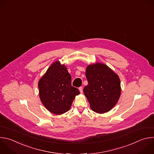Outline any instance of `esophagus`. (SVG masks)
Listing matches in <instances>:
<instances>
[{
	"label": "esophagus",
	"mask_w": 154,
	"mask_h": 154,
	"mask_svg": "<svg viewBox=\"0 0 154 154\" xmlns=\"http://www.w3.org/2000/svg\"><path fill=\"white\" fill-rule=\"evenodd\" d=\"M79 90L80 93H83V88L82 87H80L79 88Z\"/></svg>",
	"instance_id": "1"
}]
</instances>
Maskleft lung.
<instances>
[{"label": "left lung", "instance_id": "left-lung-1", "mask_svg": "<svg viewBox=\"0 0 154 154\" xmlns=\"http://www.w3.org/2000/svg\"><path fill=\"white\" fill-rule=\"evenodd\" d=\"M88 85L83 93L90 107L97 113H104L112 109L121 96L119 76L106 65L96 63L88 66L86 69Z\"/></svg>", "mask_w": 154, "mask_h": 154}]
</instances>
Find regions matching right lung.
Returning <instances> with one entry per match:
<instances>
[{"label":"right lung","instance_id":"add662e5","mask_svg":"<svg viewBox=\"0 0 154 154\" xmlns=\"http://www.w3.org/2000/svg\"><path fill=\"white\" fill-rule=\"evenodd\" d=\"M41 102L50 112L61 115L70 109L80 91L71 85V76L64 64L52 63L38 82Z\"/></svg>","mask_w":154,"mask_h":154}]
</instances>
